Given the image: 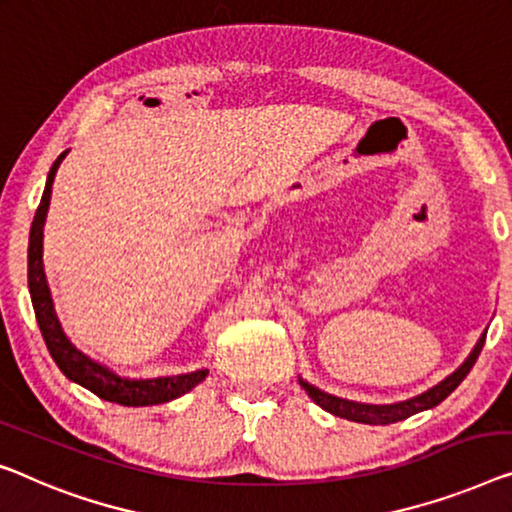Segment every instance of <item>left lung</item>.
Here are the masks:
<instances>
[{"label": "left lung", "instance_id": "1", "mask_svg": "<svg viewBox=\"0 0 512 512\" xmlns=\"http://www.w3.org/2000/svg\"><path fill=\"white\" fill-rule=\"evenodd\" d=\"M483 345H485V333L480 335L474 352L467 356V361H464L451 377L439 381L437 386H432L430 391L416 395V398H409V400L395 402V404H361V402L335 398V395L319 391V388H315L303 379H299V384L303 386V391L310 395L312 402H317L319 407H322L324 411H329V414H333V416L347 418V421H354V423H365V425L398 423V421H404V418L418 414V411L432 409V407H437L439 402H444L448 395H451L455 388L462 384V379L469 375V370L474 368V363H476V358L480 354V349H483Z\"/></svg>", "mask_w": 512, "mask_h": 512}]
</instances>
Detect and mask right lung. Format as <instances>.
Returning <instances> with one entry per match:
<instances>
[{
	"instance_id": "add662e5",
	"label": "right lung",
	"mask_w": 512,
	"mask_h": 512,
	"mask_svg": "<svg viewBox=\"0 0 512 512\" xmlns=\"http://www.w3.org/2000/svg\"><path fill=\"white\" fill-rule=\"evenodd\" d=\"M68 151H64L55 163H52L48 172V181H45V190L38 204L32 232H29V250H27V280H29V294H32V305L36 312V322L41 335L48 345L50 356L55 358L57 368L64 375L75 381V384L85 386L87 391L98 395L101 400L124 404V407H149V404H163L174 398H181L190 388H195L200 381L207 377V370L190 372V375H177V377H158V379H126L114 375L112 370L103 368L96 361H91L87 354H82L78 347L68 340L59 324V317L55 312V303H52V294L45 280L43 271V225L45 216H48L50 195H52V181H55L57 167L61 160L66 158Z\"/></svg>"
}]
</instances>
